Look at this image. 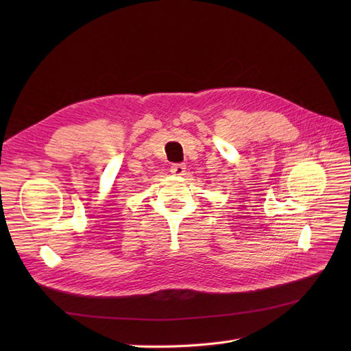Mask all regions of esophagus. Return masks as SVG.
Listing matches in <instances>:
<instances>
[{
    "label": "esophagus",
    "mask_w": 351,
    "mask_h": 351,
    "mask_svg": "<svg viewBox=\"0 0 351 351\" xmlns=\"http://www.w3.org/2000/svg\"><path fill=\"white\" fill-rule=\"evenodd\" d=\"M174 176H183L186 173V165L184 164H173L171 168H169Z\"/></svg>",
    "instance_id": "1"
}]
</instances>
